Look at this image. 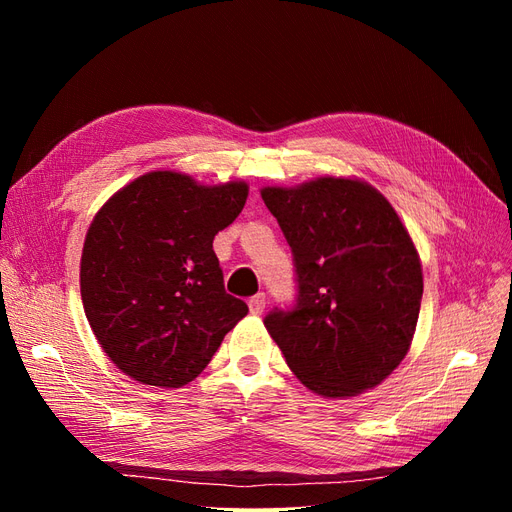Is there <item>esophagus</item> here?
I'll return each mask as SVG.
<instances>
[{"label": "esophagus", "mask_w": 512, "mask_h": 512, "mask_svg": "<svg viewBox=\"0 0 512 512\" xmlns=\"http://www.w3.org/2000/svg\"><path fill=\"white\" fill-rule=\"evenodd\" d=\"M247 305H250L252 314H262V309L267 305V294L265 292L254 294V297H250V301H247Z\"/></svg>", "instance_id": "esophagus-1"}]
</instances>
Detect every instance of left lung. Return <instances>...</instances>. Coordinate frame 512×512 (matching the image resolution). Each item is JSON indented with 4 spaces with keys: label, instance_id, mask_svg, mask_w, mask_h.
Returning <instances> with one entry per match:
<instances>
[{
    "label": "left lung",
    "instance_id": "1",
    "mask_svg": "<svg viewBox=\"0 0 512 512\" xmlns=\"http://www.w3.org/2000/svg\"><path fill=\"white\" fill-rule=\"evenodd\" d=\"M260 194L294 262V305L265 316L288 367L322 397L374 389L406 356L421 312L408 230L363 181L320 177Z\"/></svg>",
    "mask_w": 512,
    "mask_h": 512
}]
</instances>
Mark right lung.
<instances>
[{
    "instance_id": "obj_1",
    "label": "right lung",
    "mask_w": 512,
    "mask_h": 512,
    "mask_svg": "<svg viewBox=\"0 0 512 512\" xmlns=\"http://www.w3.org/2000/svg\"><path fill=\"white\" fill-rule=\"evenodd\" d=\"M243 181L198 185L156 170L98 211L81 258V297L102 350L130 378L177 389L207 367L247 314L224 290L213 239L235 222Z\"/></svg>"
}]
</instances>
